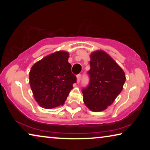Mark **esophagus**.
Returning <instances> with one entry per match:
<instances>
[{"label": "esophagus", "mask_w": 150, "mask_h": 150, "mask_svg": "<svg viewBox=\"0 0 150 150\" xmlns=\"http://www.w3.org/2000/svg\"><path fill=\"white\" fill-rule=\"evenodd\" d=\"M76 77H77V83H80V81H81V74H78L76 76Z\"/></svg>", "instance_id": "1"}]
</instances>
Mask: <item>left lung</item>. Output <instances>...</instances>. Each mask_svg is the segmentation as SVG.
I'll return each instance as SVG.
<instances>
[{
	"label": "left lung",
	"instance_id": "obj_1",
	"mask_svg": "<svg viewBox=\"0 0 150 150\" xmlns=\"http://www.w3.org/2000/svg\"><path fill=\"white\" fill-rule=\"evenodd\" d=\"M89 82L83 87V101L92 111H102L111 104L122 91L126 76L117 63L103 51L91 54Z\"/></svg>",
	"mask_w": 150,
	"mask_h": 150
}]
</instances>
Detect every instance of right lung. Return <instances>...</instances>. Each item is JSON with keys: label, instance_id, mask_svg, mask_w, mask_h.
<instances>
[{"label": "right lung", "instance_id": "1", "mask_svg": "<svg viewBox=\"0 0 150 150\" xmlns=\"http://www.w3.org/2000/svg\"><path fill=\"white\" fill-rule=\"evenodd\" d=\"M68 58L67 52H54L37 62L30 69V88L42 107L48 109L63 104L72 85L76 83Z\"/></svg>", "mask_w": 150, "mask_h": 150}]
</instances>
